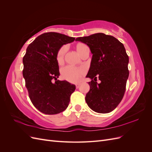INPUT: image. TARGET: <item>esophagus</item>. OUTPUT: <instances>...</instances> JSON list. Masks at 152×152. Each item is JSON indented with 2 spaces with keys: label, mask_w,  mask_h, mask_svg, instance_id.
I'll return each mask as SVG.
<instances>
[{
  "label": "esophagus",
  "mask_w": 152,
  "mask_h": 152,
  "mask_svg": "<svg viewBox=\"0 0 152 152\" xmlns=\"http://www.w3.org/2000/svg\"><path fill=\"white\" fill-rule=\"evenodd\" d=\"M75 86H76V88L78 89L80 87V84H76Z\"/></svg>",
  "instance_id": "1"
}]
</instances>
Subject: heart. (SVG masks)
I'll use <instances>...</instances> for the list:
<instances>
[{
	"label": "heart",
	"mask_w": 152,
	"mask_h": 152,
	"mask_svg": "<svg viewBox=\"0 0 152 152\" xmlns=\"http://www.w3.org/2000/svg\"><path fill=\"white\" fill-rule=\"evenodd\" d=\"M86 48H87V45L82 43H79L76 45V50L80 56L83 50ZM66 51V47L65 45L61 48L58 50L56 55V60L58 63L63 62ZM61 74L65 80L73 82V83H76V82H79L81 80L82 77L85 74V70L83 68H78L72 66H66L61 69Z\"/></svg>",
	"instance_id": "1"
}]
</instances>
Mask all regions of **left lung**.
I'll list each match as a JSON object with an SVG mask.
<instances>
[{
	"label": "left lung",
	"mask_w": 152,
	"mask_h": 152,
	"mask_svg": "<svg viewBox=\"0 0 152 152\" xmlns=\"http://www.w3.org/2000/svg\"><path fill=\"white\" fill-rule=\"evenodd\" d=\"M75 40L87 44L93 54L86 75L91 79L88 82L90 90L86 96L87 105L99 113L113 111L124 97L129 74L125 48L114 37L103 33L78 37ZM97 77L101 81L99 84L96 82Z\"/></svg>",
	"instance_id": "left-lung-1"
}]
</instances>
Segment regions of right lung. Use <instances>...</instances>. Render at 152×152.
I'll return each instance as SVG.
<instances>
[{
  "mask_svg": "<svg viewBox=\"0 0 152 152\" xmlns=\"http://www.w3.org/2000/svg\"><path fill=\"white\" fill-rule=\"evenodd\" d=\"M74 40V37L48 32L38 36L26 49L23 75L31 103L43 113L54 115L65 110L75 90V85L57 80L59 72L56 60L59 49Z\"/></svg>",
  "mask_w": 152,
  "mask_h": 152,
  "instance_id": "1",
  "label": "right lung"
}]
</instances>
